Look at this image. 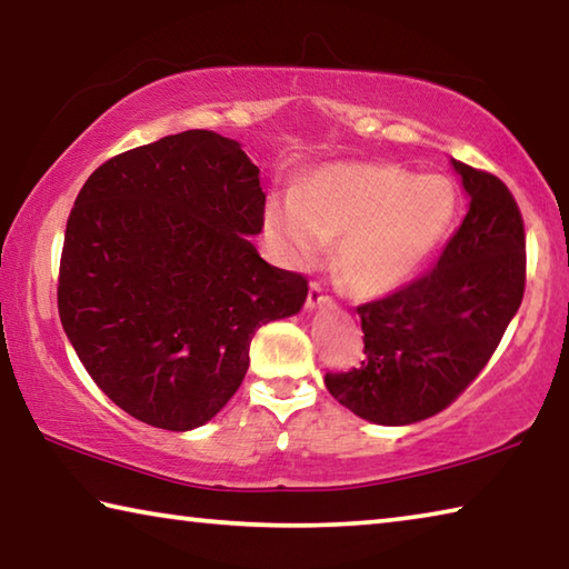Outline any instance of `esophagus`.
<instances>
[{
    "mask_svg": "<svg viewBox=\"0 0 569 569\" xmlns=\"http://www.w3.org/2000/svg\"><path fill=\"white\" fill-rule=\"evenodd\" d=\"M306 303H308V308L330 306V303H333V298H330V296L323 291V283H320V281H311V286H308Z\"/></svg>",
    "mask_w": 569,
    "mask_h": 569,
    "instance_id": "obj_1",
    "label": "esophagus"
}]
</instances>
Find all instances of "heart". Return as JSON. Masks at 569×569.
<instances>
[{"mask_svg": "<svg viewBox=\"0 0 569 569\" xmlns=\"http://www.w3.org/2000/svg\"><path fill=\"white\" fill-rule=\"evenodd\" d=\"M458 191L442 177L392 163H340L316 171L301 191L268 203L266 221L296 263L338 239L336 273L363 298L416 278L452 229Z\"/></svg>", "mask_w": 569, "mask_h": 569, "instance_id": "b5f03b06", "label": "heart"}]
</instances>
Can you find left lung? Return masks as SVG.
Masks as SVG:
<instances>
[{
  "label": "left lung",
  "instance_id": "obj_1",
  "mask_svg": "<svg viewBox=\"0 0 569 569\" xmlns=\"http://www.w3.org/2000/svg\"><path fill=\"white\" fill-rule=\"evenodd\" d=\"M470 211L426 276L360 303L358 368L326 373L340 406L378 426H410L456 402L518 313L525 296V223L495 173L452 161Z\"/></svg>",
  "mask_w": 569,
  "mask_h": 569
}]
</instances>
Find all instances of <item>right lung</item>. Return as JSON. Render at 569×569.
<instances>
[{
	"instance_id": "right-lung-1",
	"label": "right lung",
	"mask_w": 569,
	"mask_h": 569,
	"mask_svg": "<svg viewBox=\"0 0 569 569\" xmlns=\"http://www.w3.org/2000/svg\"><path fill=\"white\" fill-rule=\"evenodd\" d=\"M266 193L241 143L206 129L117 153L69 213L57 303L91 380L147 426L191 430L249 370L256 330L301 311L303 273L249 236Z\"/></svg>"
}]
</instances>
